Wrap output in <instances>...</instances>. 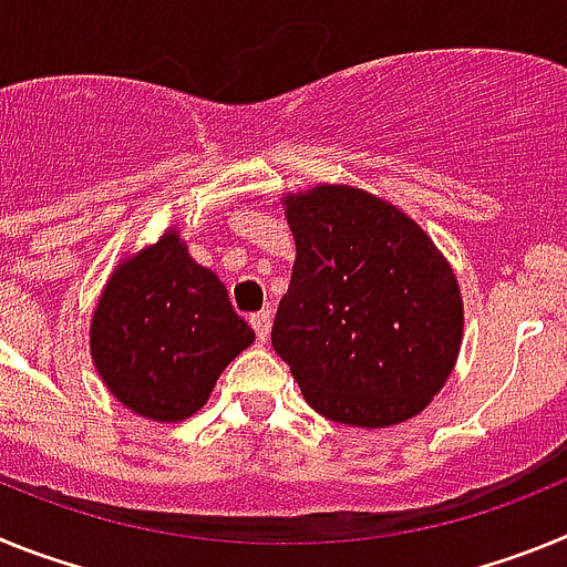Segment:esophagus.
I'll list each match as a JSON object with an SVG mask.
<instances>
[{"label":"esophagus","mask_w":567,"mask_h":567,"mask_svg":"<svg viewBox=\"0 0 567 567\" xmlns=\"http://www.w3.org/2000/svg\"><path fill=\"white\" fill-rule=\"evenodd\" d=\"M249 323H252L255 334H258V343H267L269 332H272V315L258 312V315H252V318H249Z\"/></svg>","instance_id":"34e87169"}]
</instances>
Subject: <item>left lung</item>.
I'll use <instances>...</instances> for the list:
<instances>
[{"label":"left lung","instance_id":"left-lung-1","mask_svg":"<svg viewBox=\"0 0 567 567\" xmlns=\"http://www.w3.org/2000/svg\"><path fill=\"white\" fill-rule=\"evenodd\" d=\"M295 267L272 346L315 412L385 429L429 405L463 340L449 260L405 213L354 187L287 195Z\"/></svg>","mask_w":567,"mask_h":567}]
</instances>
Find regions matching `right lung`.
Returning <instances> with one entry per match:
<instances>
[{
	"instance_id": "add662e5",
	"label": "right lung",
	"mask_w": 567,
	"mask_h": 567,
	"mask_svg": "<svg viewBox=\"0 0 567 567\" xmlns=\"http://www.w3.org/2000/svg\"><path fill=\"white\" fill-rule=\"evenodd\" d=\"M252 340L227 287L189 258L175 229L118 264L90 323L99 378L130 412L155 423L193 417Z\"/></svg>"
}]
</instances>
